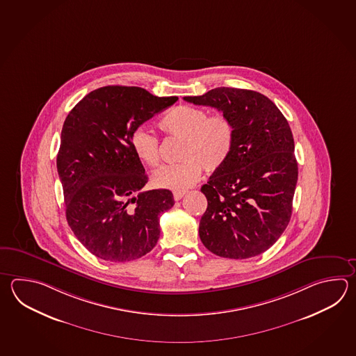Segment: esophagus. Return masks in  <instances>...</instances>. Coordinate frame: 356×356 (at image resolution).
Returning <instances> with one entry per match:
<instances>
[{"label":"esophagus","instance_id":"34e87169","mask_svg":"<svg viewBox=\"0 0 356 356\" xmlns=\"http://www.w3.org/2000/svg\"><path fill=\"white\" fill-rule=\"evenodd\" d=\"M185 195V191H181V193H174V199L176 202H179V200H181L182 196Z\"/></svg>","mask_w":356,"mask_h":356}]
</instances>
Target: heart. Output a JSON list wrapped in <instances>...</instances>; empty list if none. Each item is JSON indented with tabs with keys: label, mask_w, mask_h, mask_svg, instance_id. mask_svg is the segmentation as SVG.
<instances>
[{
	"label": "heart",
	"mask_w": 356,
	"mask_h": 356,
	"mask_svg": "<svg viewBox=\"0 0 356 356\" xmlns=\"http://www.w3.org/2000/svg\"><path fill=\"white\" fill-rule=\"evenodd\" d=\"M161 131L170 137L181 138L180 162L165 165L152 175L157 188L181 193L191 188L202 174L214 172L231 157L236 129L232 119L225 114L209 116L200 108L181 105L170 110L159 122ZM131 149L147 166L160 163L159 138L152 131L139 127L131 131Z\"/></svg>",
	"instance_id": "heart-1"
}]
</instances>
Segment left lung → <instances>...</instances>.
<instances>
[{
  "mask_svg": "<svg viewBox=\"0 0 356 356\" xmlns=\"http://www.w3.org/2000/svg\"><path fill=\"white\" fill-rule=\"evenodd\" d=\"M184 100L222 111L236 129L231 157L202 186L208 207L200 240L227 259L265 252L291 217L298 163L289 124L274 102L251 90L217 88Z\"/></svg>",
  "mask_w": 356,
  "mask_h": 356,
  "instance_id": "left-lung-1",
  "label": "left lung"
}]
</instances>
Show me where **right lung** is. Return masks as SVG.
<instances>
[{
	"mask_svg": "<svg viewBox=\"0 0 356 356\" xmlns=\"http://www.w3.org/2000/svg\"><path fill=\"white\" fill-rule=\"evenodd\" d=\"M177 99L105 86L86 95L65 118L57 156L65 217L77 240L102 260H136L160 238V216L174 207V195L142 190L148 177L131 149V134Z\"/></svg>",
	"mask_w": 356,
	"mask_h": 356,
	"instance_id": "1",
	"label": "right lung"
}]
</instances>
